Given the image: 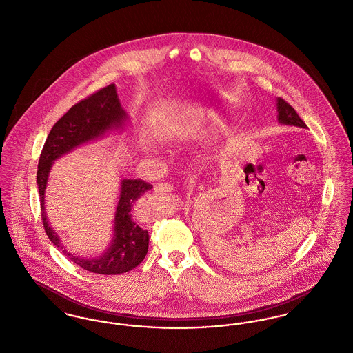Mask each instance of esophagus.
<instances>
[{"label":"esophagus","mask_w":353,"mask_h":353,"mask_svg":"<svg viewBox=\"0 0 353 353\" xmlns=\"http://www.w3.org/2000/svg\"><path fill=\"white\" fill-rule=\"evenodd\" d=\"M170 190H173V186L168 183H159V184L154 185V192H157V193H167Z\"/></svg>","instance_id":"1"}]
</instances>
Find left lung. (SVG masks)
<instances>
[{
  "mask_svg": "<svg viewBox=\"0 0 353 353\" xmlns=\"http://www.w3.org/2000/svg\"><path fill=\"white\" fill-rule=\"evenodd\" d=\"M276 108H278L279 123L285 124V125H291V127L307 128L305 123L303 121L302 119L299 118L296 111L285 99H282V98L276 99Z\"/></svg>",
  "mask_w": 353,
  "mask_h": 353,
  "instance_id": "obj_1",
  "label": "left lung"
}]
</instances>
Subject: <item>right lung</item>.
I'll use <instances>...</instances> for the list:
<instances>
[{
	"label": "right lung",
	"instance_id": "1",
	"mask_svg": "<svg viewBox=\"0 0 353 353\" xmlns=\"http://www.w3.org/2000/svg\"><path fill=\"white\" fill-rule=\"evenodd\" d=\"M127 114L119 101L115 84H110L83 101L74 104L51 128L41 152L37 185L41 201V214L45 232L51 242L63 249L58 234L51 229L45 212V189L52 161L74 148L101 137L114 128H121ZM153 186L143 180L121 181L118 206L114 219V236L105 252L95 259L75 256L63 250L79 268L103 275H118L139 266L148 252L150 235L132 216L134 202Z\"/></svg>",
	"mask_w": 353,
	"mask_h": 353
}]
</instances>
